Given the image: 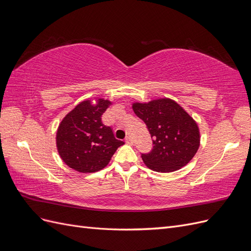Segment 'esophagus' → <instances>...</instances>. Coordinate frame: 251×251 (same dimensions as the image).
Instances as JSON below:
<instances>
[{
  "instance_id": "34e87169",
  "label": "esophagus",
  "mask_w": 251,
  "mask_h": 251,
  "mask_svg": "<svg viewBox=\"0 0 251 251\" xmlns=\"http://www.w3.org/2000/svg\"><path fill=\"white\" fill-rule=\"evenodd\" d=\"M126 143H127V144H132L133 143V140H132V138L131 137H128V136H127V137H126Z\"/></svg>"
}]
</instances>
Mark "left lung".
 Instances as JSON below:
<instances>
[{"mask_svg":"<svg viewBox=\"0 0 251 251\" xmlns=\"http://www.w3.org/2000/svg\"><path fill=\"white\" fill-rule=\"evenodd\" d=\"M136 115L144 121L153 139V149L140 153L149 169L171 173L183 168L200 146L199 128L180 105L169 98L134 103Z\"/></svg>","mask_w":251,"mask_h":251,"instance_id":"obj_1","label":"left lung"}]
</instances>
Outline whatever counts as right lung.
<instances>
[{
    "instance_id": "add662e5",
    "label": "right lung",
    "mask_w": 251,
    "mask_h": 251,
    "mask_svg": "<svg viewBox=\"0 0 251 251\" xmlns=\"http://www.w3.org/2000/svg\"><path fill=\"white\" fill-rule=\"evenodd\" d=\"M110 104L102 98L95 104L85 100L62 120L56 133V147L60 158L71 169L80 173L100 171L125 144L115 138L111 126L101 121Z\"/></svg>"
}]
</instances>
